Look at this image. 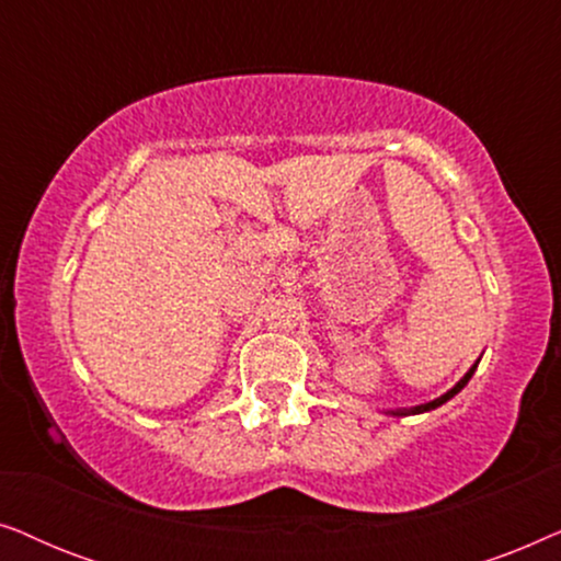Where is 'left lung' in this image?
Here are the masks:
<instances>
[{"label": "left lung", "mask_w": 561, "mask_h": 561, "mask_svg": "<svg viewBox=\"0 0 561 561\" xmlns=\"http://www.w3.org/2000/svg\"><path fill=\"white\" fill-rule=\"evenodd\" d=\"M474 370H478V363H474V365L470 367V373H467V375H465V378H462V380H459V382H457V386L449 390V393H444L442 398H436V401H432V403L416 405V409H411V411H398V413H424V411H432V409H436V405L447 403V401H449V398H455V396L459 393V390H462V388L467 386V382H470V378H472V373H474Z\"/></svg>", "instance_id": "1"}]
</instances>
